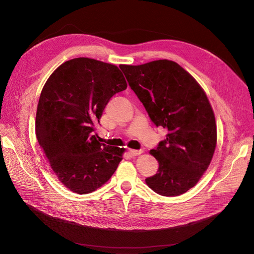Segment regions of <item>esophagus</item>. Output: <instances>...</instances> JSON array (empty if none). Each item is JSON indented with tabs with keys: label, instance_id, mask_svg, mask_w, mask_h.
Instances as JSON below:
<instances>
[{
	"label": "esophagus",
	"instance_id": "obj_1",
	"mask_svg": "<svg viewBox=\"0 0 254 254\" xmlns=\"http://www.w3.org/2000/svg\"><path fill=\"white\" fill-rule=\"evenodd\" d=\"M128 152H129V154H130V156H134V157H136V156H139V154H141V153H142V150H135V149H129V150H128Z\"/></svg>",
	"mask_w": 254,
	"mask_h": 254
}]
</instances>
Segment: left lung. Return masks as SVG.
I'll return each instance as SVG.
<instances>
[{
	"mask_svg": "<svg viewBox=\"0 0 254 254\" xmlns=\"http://www.w3.org/2000/svg\"><path fill=\"white\" fill-rule=\"evenodd\" d=\"M119 67L154 126L168 130L150 150L159 170L145 180L147 186L163 196L186 193L200 180L216 148L215 115L204 91L170 60Z\"/></svg>",
	"mask_w": 254,
	"mask_h": 254,
	"instance_id": "obj_1",
	"label": "left lung"
}]
</instances>
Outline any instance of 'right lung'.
I'll return each instance as SVG.
<instances>
[{
	"label": "right lung",
	"instance_id": "add662e5",
	"mask_svg": "<svg viewBox=\"0 0 254 254\" xmlns=\"http://www.w3.org/2000/svg\"><path fill=\"white\" fill-rule=\"evenodd\" d=\"M127 87L117 66L90 58L64 62L43 86L36 137L52 170L70 191H95L123 160L124 148L100 143L93 131L110 98Z\"/></svg>",
	"mask_w": 254,
	"mask_h": 254
}]
</instances>
